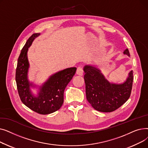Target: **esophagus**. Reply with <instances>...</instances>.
Wrapping results in <instances>:
<instances>
[{
    "instance_id": "esophagus-1",
    "label": "esophagus",
    "mask_w": 148,
    "mask_h": 148,
    "mask_svg": "<svg viewBox=\"0 0 148 148\" xmlns=\"http://www.w3.org/2000/svg\"><path fill=\"white\" fill-rule=\"evenodd\" d=\"M76 73L77 75H83V70L82 69V68L81 66H79L77 69V71Z\"/></svg>"
}]
</instances>
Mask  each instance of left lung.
Here are the masks:
<instances>
[{
  "instance_id": "left-lung-1",
  "label": "left lung",
  "mask_w": 148,
  "mask_h": 148,
  "mask_svg": "<svg viewBox=\"0 0 148 148\" xmlns=\"http://www.w3.org/2000/svg\"><path fill=\"white\" fill-rule=\"evenodd\" d=\"M123 54L130 56L128 49ZM84 75L86 95L92 107L101 112H112L125 103L130 97L133 82V71L129 73L123 83L108 82L100 70L92 65H85Z\"/></svg>"
}]
</instances>
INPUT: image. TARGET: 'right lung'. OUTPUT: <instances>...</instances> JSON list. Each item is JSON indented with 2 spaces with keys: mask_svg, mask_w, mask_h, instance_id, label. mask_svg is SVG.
<instances>
[{
  "mask_svg": "<svg viewBox=\"0 0 148 148\" xmlns=\"http://www.w3.org/2000/svg\"><path fill=\"white\" fill-rule=\"evenodd\" d=\"M40 34H34L23 47L18 59L15 81L22 103L32 110L41 114H48L58 110L64 103V93L68 83L74 75L77 68H68L51 75L42 86L37 97L30 90L35 87L28 80L29 63L27 51L35 39Z\"/></svg>",
  "mask_w": 148,
  "mask_h": 148,
  "instance_id": "obj_1",
  "label": "right lung"
}]
</instances>
